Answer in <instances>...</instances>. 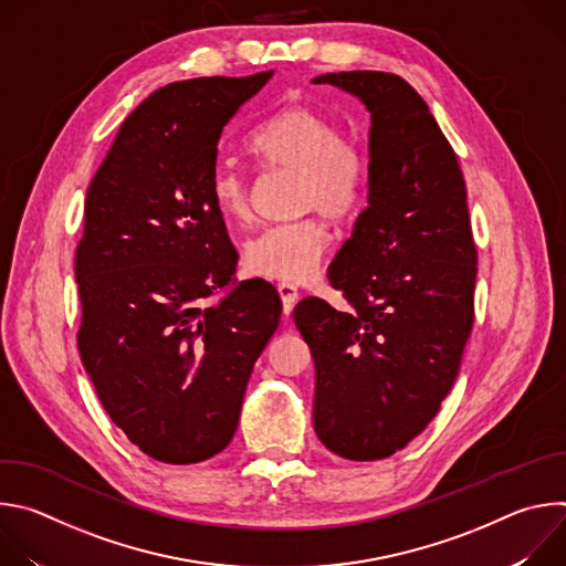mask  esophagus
Returning <instances> with one entry per match:
<instances>
[{
    "instance_id": "obj_1",
    "label": "esophagus",
    "mask_w": 566,
    "mask_h": 566,
    "mask_svg": "<svg viewBox=\"0 0 566 566\" xmlns=\"http://www.w3.org/2000/svg\"><path fill=\"white\" fill-rule=\"evenodd\" d=\"M277 293H280V297H282V306H284V313H291V308L295 306V302H297V286H293V284H289V282H280L277 284Z\"/></svg>"
}]
</instances>
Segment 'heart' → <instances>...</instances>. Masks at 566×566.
<instances>
[{"label": "heart", "instance_id": "heart-1", "mask_svg": "<svg viewBox=\"0 0 566 566\" xmlns=\"http://www.w3.org/2000/svg\"><path fill=\"white\" fill-rule=\"evenodd\" d=\"M249 147L260 164L273 172H295L300 219L264 228L247 244V269L260 277L304 282L322 264L329 247V230L319 217L343 223L352 219L365 199L369 166L363 149L343 138L340 127L304 103L284 105L251 136ZM208 192L214 210L230 223L253 219L251 177L232 166L217 164Z\"/></svg>", "mask_w": 566, "mask_h": 566}]
</instances>
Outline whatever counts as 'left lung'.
I'll use <instances>...</instances> for the list:
<instances>
[{
	"instance_id": "obj_1",
	"label": "left lung",
	"mask_w": 566,
	"mask_h": 566,
	"mask_svg": "<svg viewBox=\"0 0 566 566\" xmlns=\"http://www.w3.org/2000/svg\"><path fill=\"white\" fill-rule=\"evenodd\" d=\"M369 114V206L329 266L352 304L302 300L293 319L315 363L313 426L338 457L376 461L437 417L474 325L476 247L457 154L426 101L396 73L313 80Z\"/></svg>"
}]
</instances>
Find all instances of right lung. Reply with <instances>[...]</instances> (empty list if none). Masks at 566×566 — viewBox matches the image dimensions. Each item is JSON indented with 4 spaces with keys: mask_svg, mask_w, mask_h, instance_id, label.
Segmentation results:
<instances>
[{
    "mask_svg": "<svg viewBox=\"0 0 566 566\" xmlns=\"http://www.w3.org/2000/svg\"><path fill=\"white\" fill-rule=\"evenodd\" d=\"M271 77H195L123 123L85 199L75 249L77 349L109 419L147 457L199 463L239 423L282 302L264 280L208 304L237 269L208 192L228 120Z\"/></svg>",
    "mask_w": 566,
    "mask_h": 566,
    "instance_id": "add662e5",
    "label": "right lung"
}]
</instances>
